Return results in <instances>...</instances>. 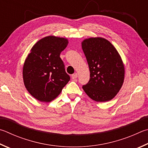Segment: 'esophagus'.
<instances>
[{
  "label": "esophagus",
  "mask_w": 148,
  "mask_h": 148,
  "mask_svg": "<svg viewBox=\"0 0 148 148\" xmlns=\"http://www.w3.org/2000/svg\"><path fill=\"white\" fill-rule=\"evenodd\" d=\"M77 77V73H74L72 75V78L73 79H76Z\"/></svg>",
  "instance_id": "esophagus-1"
}]
</instances>
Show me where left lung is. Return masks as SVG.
I'll use <instances>...</instances> for the list:
<instances>
[{
	"label": "left lung",
	"mask_w": 148,
	"mask_h": 148,
	"mask_svg": "<svg viewBox=\"0 0 148 148\" xmlns=\"http://www.w3.org/2000/svg\"><path fill=\"white\" fill-rule=\"evenodd\" d=\"M90 71V79L83 85L85 93L96 101L112 100L122 87L125 70L122 59L111 42L91 37L82 42Z\"/></svg>",
	"instance_id": "8db88e82"
}]
</instances>
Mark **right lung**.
Wrapping results in <instances>:
<instances>
[{
  "instance_id": "1",
  "label": "right lung",
  "mask_w": 148,
  "mask_h": 148,
  "mask_svg": "<svg viewBox=\"0 0 148 148\" xmlns=\"http://www.w3.org/2000/svg\"><path fill=\"white\" fill-rule=\"evenodd\" d=\"M68 40L48 36L32 47L23 66L24 83L29 94L39 101L50 102L61 93L69 82V75L60 53Z\"/></svg>"
}]
</instances>
